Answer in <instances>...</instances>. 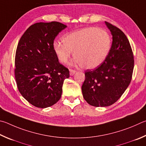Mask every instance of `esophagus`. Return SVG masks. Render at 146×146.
Returning <instances> with one entry per match:
<instances>
[{
  "instance_id": "1",
  "label": "esophagus",
  "mask_w": 146,
  "mask_h": 146,
  "mask_svg": "<svg viewBox=\"0 0 146 146\" xmlns=\"http://www.w3.org/2000/svg\"><path fill=\"white\" fill-rule=\"evenodd\" d=\"M69 71H70V76H73L76 72V71L75 70H73V69H70Z\"/></svg>"
}]
</instances>
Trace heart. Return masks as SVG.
I'll return each instance as SVG.
<instances>
[{
  "instance_id": "b5f03b06",
  "label": "heart",
  "mask_w": 146,
  "mask_h": 146,
  "mask_svg": "<svg viewBox=\"0 0 146 146\" xmlns=\"http://www.w3.org/2000/svg\"><path fill=\"white\" fill-rule=\"evenodd\" d=\"M62 43L55 42L54 50L58 60L66 63L72 52L74 61L84 68L92 69L100 65L110 50L111 40L109 33L98 27H86L68 33Z\"/></svg>"
}]
</instances>
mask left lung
Here are the masks:
<instances>
[{"label":"left lung","instance_id":"8db88e82","mask_svg":"<svg viewBox=\"0 0 146 146\" xmlns=\"http://www.w3.org/2000/svg\"><path fill=\"white\" fill-rule=\"evenodd\" d=\"M112 35V45L103 63L86 70L81 87L84 99L91 106L105 107L115 103L131 82L134 68L132 49L126 36L105 22Z\"/></svg>","mask_w":146,"mask_h":146}]
</instances>
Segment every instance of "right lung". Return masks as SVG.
I'll return each mask as SVG.
<instances>
[{
	"label": "right lung",
	"instance_id": "add662e5",
	"mask_svg": "<svg viewBox=\"0 0 146 146\" xmlns=\"http://www.w3.org/2000/svg\"><path fill=\"white\" fill-rule=\"evenodd\" d=\"M66 27L58 22L36 23L25 31L18 43L15 61L17 87L24 98L38 108L57 103L63 81L70 76L53 48L56 36Z\"/></svg>",
	"mask_w": 146,
	"mask_h": 146
}]
</instances>
